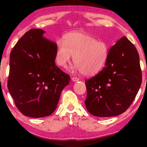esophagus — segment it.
Here are the masks:
<instances>
[{"mask_svg":"<svg viewBox=\"0 0 147 147\" xmlns=\"http://www.w3.org/2000/svg\"><path fill=\"white\" fill-rule=\"evenodd\" d=\"M72 79V81H73L75 82H78L80 80V79L78 78H77V77H73V78H71Z\"/></svg>","mask_w":147,"mask_h":147,"instance_id":"1","label":"esophagus"}]
</instances>
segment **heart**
Listing matches in <instances>:
<instances>
[{
	"label": "heart",
	"mask_w": 147,
	"mask_h": 147,
	"mask_svg": "<svg viewBox=\"0 0 147 147\" xmlns=\"http://www.w3.org/2000/svg\"><path fill=\"white\" fill-rule=\"evenodd\" d=\"M108 54L109 47L105 42L84 32H72L57 42L55 61L58 66L65 67L73 56V70L94 76L104 68Z\"/></svg>",
	"instance_id": "obj_1"
}]
</instances>
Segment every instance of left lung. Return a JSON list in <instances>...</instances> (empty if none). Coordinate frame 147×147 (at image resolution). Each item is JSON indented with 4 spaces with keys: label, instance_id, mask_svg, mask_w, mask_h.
I'll return each mask as SVG.
<instances>
[{
    "label": "left lung",
    "instance_id": "8db88e82",
    "mask_svg": "<svg viewBox=\"0 0 147 147\" xmlns=\"http://www.w3.org/2000/svg\"><path fill=\"white\" fill-rule=\"evenodd\" d=\"M141 81L138 51L126 37H123L109 49L102 71L85 82L87 109L100 117L120 115L135 99Z\"/></svg>",
    "mask_w": 147,
    "mask_h": 147
}]
</instances>
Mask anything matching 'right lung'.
Instances as JSON below:
<instances>
[{
  "label": "right lung",
  "instance_id": "right-lung-1",
  "mask_svg": "<svg viewBox=\"0 0 147 147\" xmlns=\"http://www.w3.org/2000/svg\"><path fill=\"white\" fill-rule=\"evenodd\" d=\"M31 29L17 41L10 53L8 88L24 115L40 118L57 108L70 76L55 64L56 44Z\"/></svg>",
  "mask_w": 147,
  "mask_h": 147
}]
</instances>
